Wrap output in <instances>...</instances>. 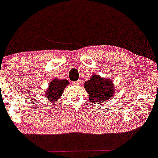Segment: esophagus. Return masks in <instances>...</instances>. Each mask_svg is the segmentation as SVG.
<instances>
[{"instance_id":"obj_1","label":"esophagus","mask_w":158,"mask_h":158,"mask_svg":"<svg viewBox=\"0 0 158 158\" xmlns=\"http://www.w3.org/2000/svg\"><path fill=\"white\" fill-rule=\"evenodd\" d=\"M79 82H80V81H74V82H73V84L74 85H79Z\"/></svg>"}]
</instances>
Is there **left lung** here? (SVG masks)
Wrapping results in <instances>:
<instances>
[{
    "label": "left lung",
    "mask_w": 158,
    "mask_h": 158,
    "mask_svg": "<svg viewBox=\"0 0 158 158\" xmlns=\"http://www.w3.org/2000/svg\"><path fill=\"white\" fill-rule=\"evenodd\" d=\"M84 87L89 95V100L93 103L102 104L111 99L115 94L113 81L98 74H93L90 79L85 82Z\"/></svg>",
    "instance_id": "1"
}]
</instances>
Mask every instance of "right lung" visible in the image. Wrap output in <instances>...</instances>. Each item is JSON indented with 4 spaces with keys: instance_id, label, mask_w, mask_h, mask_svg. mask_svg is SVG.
<instances>
[{
    "instance_id": "1",
    "label": "right lung",
    "mask_w": 158,
    "mask_h": 158,
    "mask_svg": "<svg viewBox=\"0 0 158 158\" xmlns=\"http://www.w3.org/2000/svg\"><path fill=\"white\" fill-rule=\"evenodd\" d=\"M69 81L68 79H60L55 78L49 83L48 87L45 90L44 96L51 103H56V102L60 99L62 94H63L64 88L69 85Z\"/></svg>"
}]
</instances>
